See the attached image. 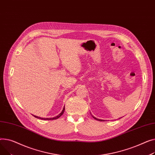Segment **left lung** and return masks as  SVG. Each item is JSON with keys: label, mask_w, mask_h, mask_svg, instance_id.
Wrapping results in <instances>:
<instances>
[{"label": "left lung", "mask_w": 155, "mask_h": 155, "mask_svg": "<svg viewBox=\"0 0 155 155\" xmlns=\"http://www.w3.org/2000/svg\"><path fill=\"white\" fill-rule=\"evenodd\" d=\"M91 116H93V117L94 118V119H95V120H97V121H104L105 120H100V119H98V118H96V117H94V116H93L92 114H91Z\"/></svg>", "instance_id": "left-lung-1"}]
</instances>
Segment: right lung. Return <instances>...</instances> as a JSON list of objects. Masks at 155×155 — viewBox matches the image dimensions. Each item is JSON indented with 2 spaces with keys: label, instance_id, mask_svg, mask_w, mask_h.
<instances>
[{
  "label": "right lung",
  "instance_id": "1",
  "mask_svg": "<svg viewBox=\"0 0 155 155\" xmlns=\"http://www.w3.org/2000/svg\"><path fill=\"white\" fill-rule=\"evenodd\" d=\"M64 110H65V107L64 106V107H63V110H62V112L59 114H58V116H55V117H47V118H44V117H39V116H34V115H33L35 117H37V118H38V119H41V120H56V119H58V118H59V117H61L62 114H63V113H64Z\"/></svg>",
  "mask_w": 155,
  "mask_h": 155
}]
</instances>
